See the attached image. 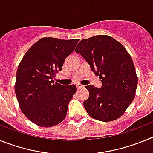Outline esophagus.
Returning <instances> with one entry per match:
<instances>
[{"instance_id":"esophagus-1","label":"esophagus","mask_w":153,"mask_h":153,"mask_svg":"<svg viewBox=\"0 0 153 153\" xmlns=\"http://www.w3.org/2000/svg\"><path fill=\"white\" fill-rule=\"evenodd\" d=\"M76 87H77V89L79 90V89L83 88V87H84V86L82 84H80V83H77V84H76Z\"/></svg>"}]
</instances>
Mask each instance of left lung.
I'll return each instance as SVG.
<instances>
[{
    "mask_svg": "<svg viewBox=\"0 0 153 153\" xmlns=\"http://www.w3.org/2000/svg\"><path fill=\"white\" fill-rule=\"evenodd\" d=\"M101 79L102 86L88 85L90 96L83 102L95 120L109 122L120 118L132 102L138 77L129 53L120 42L107 35H97L79 42L75 49Z\"/></svg>",
    "mask_w": 153,
    "mask_h": 153,
    "instance_id": "obj_1",
    "label": "left lung"
}]
</instances>
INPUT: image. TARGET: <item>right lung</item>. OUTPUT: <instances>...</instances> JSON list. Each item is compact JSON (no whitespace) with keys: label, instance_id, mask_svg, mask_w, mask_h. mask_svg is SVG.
<instances>
[{"label":"right lung","instance_id":"add662e5","mask_svg":"<svg viewBox=\"0 0 153 153\" xmlns=\"http://www.w3.org/2000/svg\"><path fill=\"white\" fill-rule=\"evenodd\" d=\"M79 40L41 38L27 51L19 64L15 83L19 106L27 118L39 126H54L67 116L76 86L54 83L53 78Z\"/></svg>","mask_w":153,"mask_h":153}]
</instances>
